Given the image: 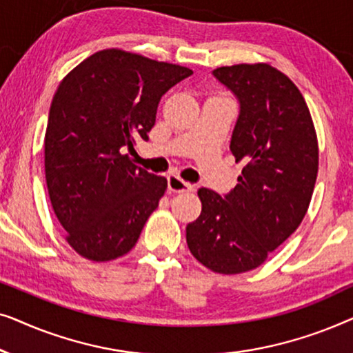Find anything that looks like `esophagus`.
<instances>
[{"instance_id":"obj_1","label":"esophagus","mask_w":353,"mask_h":353,"mask_svg":"<svg viewBox=\"0 0 353 353\" xmlns=\"http://www.w3.org/2000/svg\"><path fill=\"white\" fill-rule=\"evenodd\" d=\"M167 181H168V190H170L172 192H190V191H192V185H190V183H186V181H183L178 175H168Z\"/></svg>"}]
</instances>
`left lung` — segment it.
I'll return each instance as SVG.
<instances>
[{
    "label": "left lung",
    "mask_w": 353,
    "mask_h": 353,
    "mask_svg": "<svg viewBox=\"0 0 353 353\" xmlns=\"http://www.w3.org/2000/svg\"><path fill=\"white\" fill-rule=\"evenodd\" d=\"M214 75L239 99L230 149L244 162L234 190L201 188V215L186 226L196 260L238 274L262 265L302 223L318 175L310 110L292 80L270 64L219 67Z\"/></svg>",
    "instance_id": "1"
}]
</instances>
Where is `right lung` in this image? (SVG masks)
<instances>
[{"instance_id": "right-lung-1", "label": "right lung", "mask_w": 353, "mask_h": 353, "mask_svg": "<svg viewBox=\"0 0 353 353\" xmlns=\"http://www.w3.org/2000/svg\"><path fill=\"white\" fill-rule=\"evenodd\" d=\"M191 69L117 48L72 69L52 98L45 134V173L65 241L91 262L134 248L167 180L134 165L123 149L148 141L159 101Z\"/></svg>"}]
</instances>
